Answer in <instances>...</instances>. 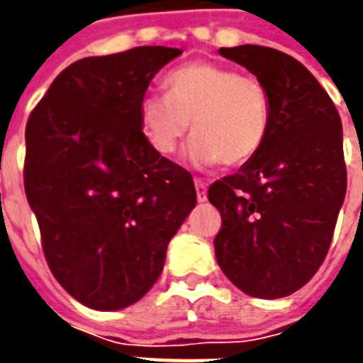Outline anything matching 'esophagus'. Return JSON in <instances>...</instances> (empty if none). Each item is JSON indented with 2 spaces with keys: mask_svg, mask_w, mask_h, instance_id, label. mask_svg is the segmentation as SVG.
<instances>
[{
  "mask_svg": "<svg viewBox=\"0 0 363 363\" xmlns=\"http://www.w3.org/2000/svg\"><path fill=\"white\" fill-rule=\"evenodd\" d=\"M194 184H196L198 202H206V182L202 179H194Z\"/></svg>",
  "mask_w": 363,
  "mask_h": 363,
  "instance_id": "esophagus-1",
  "label": "esophagus"
}]
</instances>
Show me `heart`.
Segmentation results:
<instances>
[{"label": "heart", "mask_w": 363, "mask_h": 363, "mask_svg": "<svg viewBox=\"0 0 363 363\" xmlns=\"http://www.w3.org/2000/svg\"><path fill=\"white\" fill-rule=\"evenodd\" d=\"M165 95L140 103L143 134L159 155H173L189 134L194 165L241 167L259 155L272 118L270 93L257 75L216 62H192L163 77Z\"/></svg>", "instance_id": "obj_1"}]
</instances>
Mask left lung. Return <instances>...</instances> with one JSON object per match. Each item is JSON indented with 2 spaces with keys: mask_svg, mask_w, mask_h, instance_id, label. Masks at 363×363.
I'll return each instance as SVG.
<instances>
[{
  "mask_svg": "<svg viewBox=\"0 0 363 363\" xmlns=\"http://www.w3.org/2000/svg\"><path fill=\"white\" fill-rule=\"evenodd\" d=\"M220 54L264 82L272 118L259 155L208 189L221 216L216 259L247 296L286 297L311 280L333 241L346 194L342 122L296 58L255 44Z\"/></svg>",
  "mask_w": 363,
  "mask_h": 363,
  "instance_id": "left-lung-1",
  "label": "left lung"
}]
</instances>
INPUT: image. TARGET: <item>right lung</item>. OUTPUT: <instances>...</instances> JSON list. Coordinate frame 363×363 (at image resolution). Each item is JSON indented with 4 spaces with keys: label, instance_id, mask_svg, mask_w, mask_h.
<instances>
[{
    "label": "right lung",
    "instance_id": "obj_1",
    "mask_svg": "<svg viewBox=\"0 0 363 363\" xmlns=\"http://www.w3.org/2000/svg\"><path fill=\"white\" fill-rule=\"evenodd\" d=\"M179 48L138 46L67 66L28 116L25 194L54 278L114 311L142 299L196 206L192 174L147 142L140 103Z\"/></svg>",
    "mask_w": 363,
    "mask_h": 363
}]
</instances>
